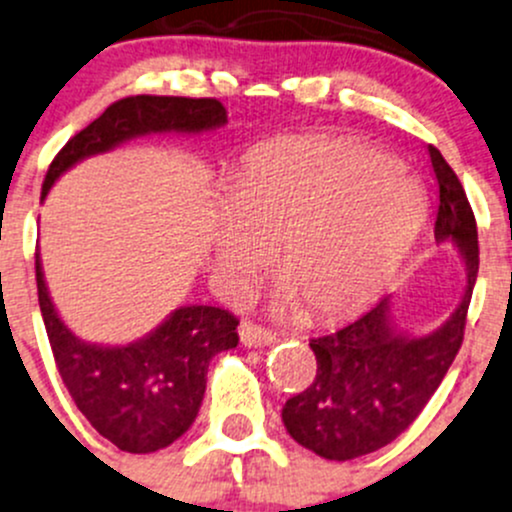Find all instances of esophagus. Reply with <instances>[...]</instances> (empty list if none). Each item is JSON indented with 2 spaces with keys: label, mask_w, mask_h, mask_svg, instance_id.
Returning <instances> with one entry per match:
<instances>
[{
  "label": "esophagus",
  "mask_w": 512,
  "mask_h": 512,
  "mask_svg": "<svg viewBox=\"0 0 512 512\" xmlns=\"http://www.w3.org/2000/svg\"><path fill=\"white\" fill-rule=\"evenodd\" d=\"M240 341H242V346H247V348H265V346H270V343H274V336L267 331V328L250 324V321H242Z\"/></svg>",
  "instance_id": "1"
}]
</instances>
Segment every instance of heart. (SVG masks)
Here are the masks:
<instances>
[{"mask_svg": "<svg viewBox=\"0 0 512 512\" xmlns=\"http://www.w3.org/2000/svg\"><path fill=\"white\" fill-rule=\"evenodd\" d=\"M424 186L358 142L287 137L242 159L213 233V270L240 289L270 265L279 309L343 319L385 292L427 223Z\"/></svg>", "mask_w": 512, "mask_h": 512, "instance_id": "b5f03b06", "label": "heart"}]
</instances>
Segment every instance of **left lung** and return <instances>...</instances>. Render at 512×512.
<instances>
[{
  "mask_svg": "<svg viewBox=\"0 0 512 512\" xmlns=\"http://www.w3.org/2000/svg\"><path fill=\"white\" fill-rule=\"evenodd\" d=\"M439 186L434 238L451 242L466 267L454 314L424 336L397 328L390 297L328 336L311 338L316 378L282 407L289 437L328 461H351L395 441L424 410L464 341L478 274V230L459 176L429 147Z\"/></svg>",
  "mask_w": 512,
  "mask_h": 512,
  "instance_id": "8db88e82",
  "label": "left lung"
}]
</instances>
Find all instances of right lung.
<instances>
[{"mask_svg": "<svg viewBox=\"0 0 512 512\" xmlns=\"http://www.w3.org/2000/svg\"><path fill=\"white\" fill-rule=\"evenodd\" d=\"M228 112L213 98L137 95L117 100L83 132L68 139L43 179L51 186L95 154L112 152L147 134H203L225 127ZM36 287L48 343L63 385L95 432L129 454H152L174 444L201 410L208 365L238 346V319L230 311L188 304L171 311L147 336L125 346H100L78 338L63 324L36 255Z\"/></svg>", "mask_w": 512, "mask_h": 512, "instance_id": "add662e5", "label": "right lung"}]
</instances>
